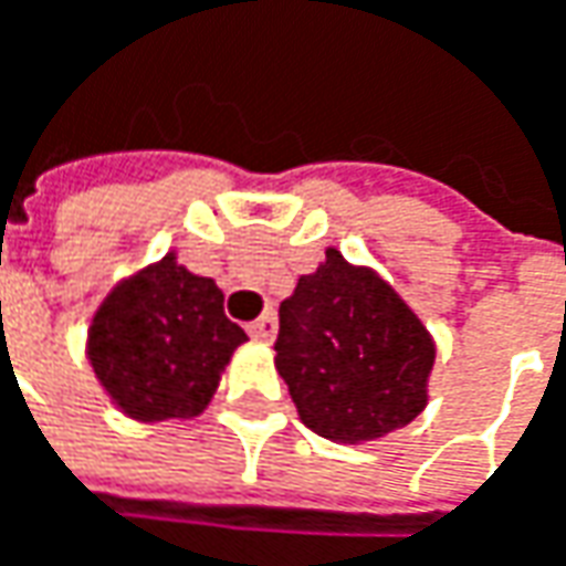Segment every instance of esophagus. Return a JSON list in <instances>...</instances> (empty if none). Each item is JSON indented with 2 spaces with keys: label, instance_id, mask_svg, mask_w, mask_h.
Segmentation results:
<instances>
[{
  "label": "esophagus",
  "instance_id": "34e87169",
  "mask_svg": "<svg viewBox=\"0 0 566 566\" xmlns=\"http://www.w3.org/2000/svg\"><path fill=\"white\" fill-rule=\"evenodd\" d=\"M275 329H279V323H275V313H272V310H265L259 319H253V323L247 326V332H250L253 338H259V342H269V338H275Z\"/></svg>",
  "mask_w": 566,
  "mask_h": 566
}]
</instances>
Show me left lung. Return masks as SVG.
Here are the masks:
<instances>
[{
  "mask_svg": "<svg viewBox=\"0 0 566 566\" xmlns=\"http://www.w3.org/2000/svg\"><path fill=\"white\" fill-rule=\"evenodd\" d=\"M275 352L294 406L319 437L374 440L428 402V329L389 284L338 250L282 304Z\"/></svg>",
  "mask_w": 566,
  "mask_h": 566,
  "instance_id": "obj_1",
  "label": "left lung"
}]
</instances>
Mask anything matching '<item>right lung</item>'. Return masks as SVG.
Returning <instances> with one entry per match:
<instances>
[{
	"label": "right lung",
	"instance_id": "right-lung-1",
	"mask_svg": "<svg viewBox=\"0 0 566 566\" xmlns=\"http://www.w3.org/2000/svg\"><path fill=\"white\" fill-rule=\"evenodd\" d=\"M243 342L218 284L164 256L113 287L91 323L87 355L126 415L164 421L209 406L221 367Z\"/></svg>",
	"mask_w": 566,
	"mask_h": 566
}]
</instances>
